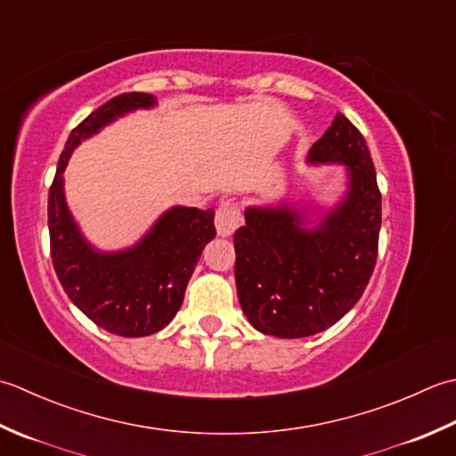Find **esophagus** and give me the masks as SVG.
I'll return each instance as SVG.
<instances>
[{
  "label": "esophagus",
  "mask_w": 456,
  "mask_h": 456,
  "mask_svg": "<svg viewBox=\"0 0 456 456\" xmlns=\"http://www.w3.org/2000/svg\"><path fill=\"white\" fill-rule=\"evenodd\" d=\"M240 220H241V212L236 204H232V202L222 204L216 212V218H215L218 236L228 238L234 234L236 228L240 226Z\"/></svg>",
  "instance_id": "esophagus-1"
}]
</instances>
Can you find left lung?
<instances>
[{
	"instance_id": "left-lung-1",
	"label": "left lung",
	"mask_w": 456,
	"mask_h": 456,
	"mask_svg": "<svg viewBox=\"0 0 456 456\" xmlns=\"http://www.w3.org/2000/svg\"><path fill=\"white\" fill-rule=\"evenodd\" d=\"M311 165H345L346 192L313 228L305 208L248 207L236 230L240 306L259 332L303 338L332 327L358 303L374 272L382 194L368 145L348 118L306 155Z\"/></svg>"
}]
</instances>
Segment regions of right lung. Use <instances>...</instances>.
I'll list each match as a JSON object with an SVG mask.
<instances>
[{"mask_svg": "<svg viewBox=\"0 0 456 456\" xmlns=\"http://www.w3.org/2000/svg\"><path fill=\"white\" fill-rule=\"evenodd\" d=\"M157 104L143 92L119 94L72 129L49 191L54 272L69 299L104 330L137 338L159 332L181 309L204 246L215 240V210L173 207L135 246L102 252L82 234L64 199V169L80 142L129 111Z\"/></svg>", "mask_w": 456, "mask_h": 456, "instance_id": "add662e5", "label": "right lung"}]
</instances>
